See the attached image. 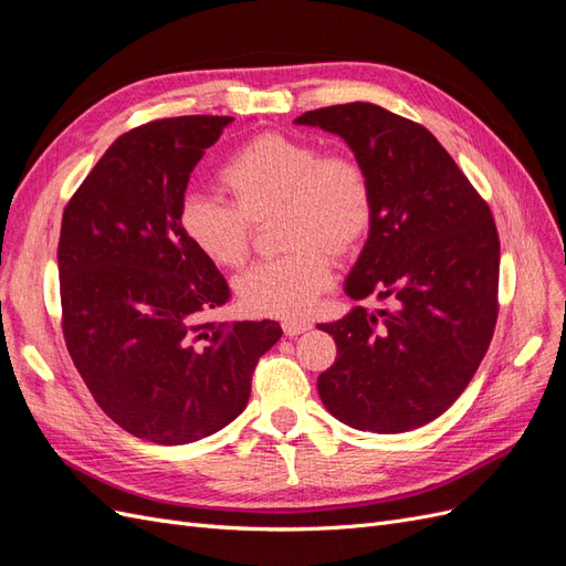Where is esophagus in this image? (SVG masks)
Listing matches in <instances>:
<instances>
[{
  "instance_id": "1",
  "label": "esophagus",
  "mask_w": 566,
  "mask_h": 566,
  "mask_svg": "<svg viewBox=\"0 0 566 566\" xmlns=\"http://www.w3.org/2000/svg\"><path fill=\"white\" fill-rule=\"evenodd\" d=\"M310 328H312V325L306 323V321H297V318H287V321H283V333H285L287 337H297V335L306 333Z\"/></svg>"
}]
</instances>
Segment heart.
<instances>
[{"label":"heart","instance_id":"obj_1","mask_svg":"<svg viewBox=\"0 0 566 566\" xmlns=\"http://www.w3.org/2000/svg\"><path fill=\"white\" fill-rule=\"evenodd\" d=\"M231 202L188 193L179 227L202 256L235 269L250 250V224L281 217V243L293 250L235 279V297L250 316L295 318L314 310L333 285L335 256L364 241L373 221V191L364 167L347 156H323L302 136L256 134L238 146L219 172Z\"/></svg>","mask_w":566,"mask_h":566}]
</instances>
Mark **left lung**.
Wrapping results in <instances>:
<instances>
[{
	"instance_id": "8db88e82",
	"label": "left lung",
	"mask_w": 566,
	"mask_h": 566,
	"mask_svg": "<svg viewBox=\"0 0 566 566\" xmlns=\"http://www.w3.org/2000/svg\"><path fill=\"white\" fill-rule=\"evenodd\" d=\"M295 125L339 136L364 167L373 221L345 293L389 302L316 325L337 345L318 397L354 430H418L465 391L493 337L501 243L489 205L432 132L380 106L310 111Z\"/></svg>"
}]
</instances>
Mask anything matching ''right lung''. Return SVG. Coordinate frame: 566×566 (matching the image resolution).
Segmentation results:
<instances>
[{"label": "right lung", "instance_id": "1", "mask_svg": "<svg viewBox=\"0 0 566 566\" xmlns=\"http://www.w3.org/2000/svg\"><path fill=\"white\" fill-rule=\"evenodd\" d=\"M233 117L186 115L113 142L67 202L59 238L63 335L104 413L125 432L181 447L243 413L276 321L205 323L229 285L179 227L200 158Z\"/></svg>", "mask_w": 566, "mask_h": 566}]
</instances>
